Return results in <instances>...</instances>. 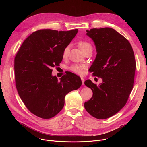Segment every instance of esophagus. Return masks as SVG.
Listing matches in <instances>:
<instances>
[{
    "mask_svg": "<svg viewBox=\"0 0 147 147\" xmlns=\"http://www.w3.org/2000/svg\"><path fill=\"white\" fill-rule=\"evenodd\" d=\"M81 80H82V84L83 85L84 83V79L83 78H81Z\"/></svg>",
    "mask_w": 147,
    "mask_h": 147,
    "instance_id": "esophagus-1",
    "label": "esophagus"
}]
</instances>
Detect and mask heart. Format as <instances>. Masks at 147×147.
<instances>
[{
  "label": "heart",
  "mask_w": 147,
  "mask_h": 147,
  "mask_svg": "<svg viewBox=\"0 0 147 147\" xmlns=\"http://www.w3.org/2000/svg\"><path fill=\"white\" fill-rule=\"evenodd\" d=\"M78 46L79 48L83 52V53L86 52L89 49H92V45L86 41H80L78 43ZM69 52V47L68 46H67L64 49L63 53V58H66L68 55ZM85 65H82V64H75L70 67H68V69L73 73L77 74H82L83 70L85 68Z\"/></svg>",
  "instance_id": "b5f03b06"
}]
</instances>
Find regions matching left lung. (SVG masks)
I'll return each instance as SVG.
<instances>
[{
    "label": "left lung",
    "mask_w": 147,
    "mask_h": 147,
    "mask_svg": "<svg viewBox=\"0 0 147 147\" xmlns=\"http://www.w3.org/2000/svg\"><path fill=\"white\" fill-rule=\"evenodd\" d=\"M96 50L90 72L102 79L99 86L86 80L84 84L93 95L84 104L86 110L98 119L109 118L126 104L134 86L136 62L129 42L110 27L86 30Z\"/></svg>",
    "instance_id": "left-lung-1"
}]
</instances>
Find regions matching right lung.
<instances>
[{"instance_id":"obj_1","label":"right lung","mask_w":147,"mask_h":147,"mask_svg":"<svg viewBox=\"0 0 147 147\" xmlns=\"http://www.w3.org/2000/svg\"><path fill=\"white\" fill-rule=\"evenodd\" d=\"M78 32L50 29L31 34L14 60L15 84L22 102L33 114L48 119L56 115L64 105L65 95L82 85L75 74H65L58 80L52 68L63 60V53Z\"/></svg>"}]
</instances>
